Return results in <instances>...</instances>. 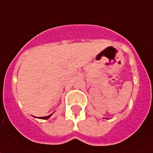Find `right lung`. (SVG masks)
Wrapping results in <instances>:
<instances>
[{"label": "right lung", "mask_w": 153, "mask_h": 153, "mask_svg": "<svg viewBox=\"0 0 153 153\" xmlns=\"http://www.w3.org/2000/svg\"><path fill=\"white\" fill-rule=\"evenodd\" d=\"M52 114L49 115V116H48V117H40V119H43V120H47V119H49L50 117H51V116Z\"/></svg>", "instance_id": "add662e5"}]
</instances>
